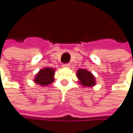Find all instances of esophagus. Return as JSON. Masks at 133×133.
I'll list each match as a JSON object with an SVG mask.
<instances>
[{
    "label": "esophagus",
    "instance_id": "1",
    "mask_svg": "<svg viewBox=\"0 0 133 133\" xmlns=\"http://www.w3.org/2000/svg\"><path fill=\"white\" fill-rule=\"evenodd\" d=\"M63 67H65V68H69V67L71 66V65L69 64V63H66V64H63Z\"/></svg>",
    "mask_w": 133,
    "mask_h": 133
}]
</instances>
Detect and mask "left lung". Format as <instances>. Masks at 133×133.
Masks as SVG:
<instances>
[{
    "instance_id": "8db88e82",
    "label": "left lung",
    "mask_w": 133,
    "mask_h": 133,
    "mask_svg": "<svg viewBox=\"0 0 133 133\" xmlns=\"http://www.w3.org/2000/svg\"><path fill=\"white\" fill-rule=\"evenodd\" d=\"M77 78L80 83L84 87H92L96 83V80L92 74L85 69H79L77 72Z\"/></svg>"
}]
</instances>
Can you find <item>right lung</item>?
<instances>
[{
    "mask_svg": "<svg viewBox=\"0 0 133 133\" xmlns=\"http://www.w3.org/2000/svg\"><path fill=\"white\" fill-rule=\"evenodd\" d=\"M54 72L55 69L50 68H45L43 69L40 70V71L36 75L35 82L43 86L49 85L54 81Z\"/></svg>",
    "mask_w": 133,
    "mask_h": 133,
    "instance_id": "right-lung-1",
    "label": "right lung"
}]
</instances>
